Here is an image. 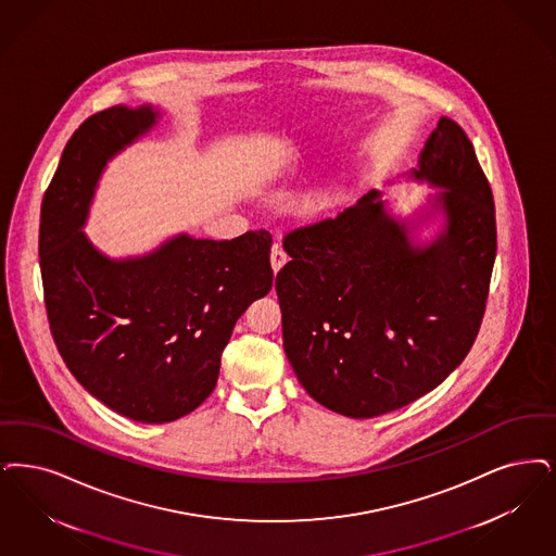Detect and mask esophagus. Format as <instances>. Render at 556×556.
Returning <instances> with one entry per match:
<instances>
[{"label":"esophagus","instance_id":"34e87169","mask_svg":"<svg viewBox=\"0 0 556 556\" xmlns=\"http://www.w3.org/2000/svg\"><path fill=\"white\" fill-rule=\"evenodd\" d=\"M286 263H288V254H286L283 245L277 242V244L273 245V250H270V267H273V273H279Z\"/></svg>","mask_w":556,"mask_h":556}]
</instances>
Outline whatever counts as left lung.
I'll return each instance as SVG.
<instances>
[{"instance_id": "8db88e82", "label": "left lung", "mask_w": 556, "mask_h": 556, "mask_svg": "<svg viewBox=\"0 0 556 556\" xmlns=\"http://www.w3.org/2000/svg\"><path fill=\"white\" fill-rule=\"evenodd\" d=\"M407 178L439 188L418 219L372 190L334 219L293 229L277 273L283 348L312 400L348 418L395 412L439 387L480 331L496 256L494 200L473 144L448 117ZM437 212L442 231L416 243Z\"/></svg>"}]
</instances>
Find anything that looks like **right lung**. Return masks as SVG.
I'll use <instances>...</instances> for the list:
<instances>
[{"instance_id":"right-lung-1","label":"right lung","mask_w":556,"mask_h":556,"mask_svg":"<svg viewBox=\"0 0 556 556\" xmlns=\"http://www.w3.org/2000/svg\"><path fill=\"white\" fill-rule=\"evenodd\" d=\"M159 117L153 105L90 115L45 192L39 233L58 352L94 400L144 424L174 422L213 393L236 320L273 288L265 229L222 242L179 233L134 258H110L87 238L108 161Z\"/></svg>"}]
</instances>
